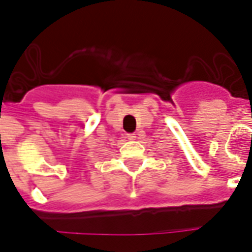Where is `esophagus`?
Masks as SVG:
<instances>
[{
    "label": "esophagus",
    "mask_w": 252,
    "mask_h": 252,
    "mask_svg": "<svg viewBox=\"0 0 252 252\" xmlns=\"http://www.w3.org/2000/svg\"><path fill=\"white\" fill-rule=\"evenodd\" d=\"M128 137V140H136V135L135 133H129V135L126 136Z\"/></svg>",
    "instance_id": "1"
}]
</instances>
